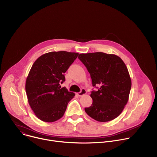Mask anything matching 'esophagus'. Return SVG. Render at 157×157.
Masks as SVG:
<instances>
[{
  "mask_svg": "<svg viewBox=\"0 0 157 157\" xmlns=\"http://www.w3.org/2000/svg\"><path fill=\"white\" fill-rule=\"evenodd\" d=\"M86 94V91L85 89H81V91L79 93H77L78 96H83Z\"/></svg>",
  "mask_w": 157,
  "mask_h": 157,
  "instance_id": "esophagus-1",
  "label": "esophagus"
}]
</instances>
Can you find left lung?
Instances as JSON below:
<instances>
[{"label":"left lung","instance_id":"left-lung-1","mask_svg":"<svg viewBox=\"0 0 157 157\" xmlns=\"http://www.w3.org/2000/svg\"><path fill=\"white\" fill-rule=\"evenodd\" d=\"M78 58L90 73L93 86H99L93 91V104L84 109L94 120L109 122L117 117L127 104L132 82L127 68L117 55L102 52L81 53Z\"/></svg>","mask_w":157,"mask_h":157}]
</instances>
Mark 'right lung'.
Segmentation results:
<instances>
[{
  "mask_svg": "<svg viewBox=\"0 0 157 157\" xmlns=\"http://www.w3.org/2000/svg\"><path fill=\"white\" fill-rule=\"evenodd\" d=\"M79 53L52 52L40 56L33 64L25 82L28 101L41 121L53 122L61 119L75 94L60 84L64 73Z\"/></svg>",
  "mask_w": 157,
  "mask_h": 157,
  "instance_id": "right-lung-1",
  "label": "right lung"
}]
</instances>
